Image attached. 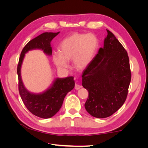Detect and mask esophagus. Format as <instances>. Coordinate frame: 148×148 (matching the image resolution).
I'll return each instance as SVG.
<instances>
[{
  "label": "esophagus",
  "instance_id": "1",
  "mask_svg": "<svg viewBox=\"0 0 148 148\" xmlns=\"http://www.w3.org/2000/svg\"><path fill=\"white\" fill-rule=\"evenodd\" d=\"M81 88V86L80 85V84H78L77 83L75 84V86H74V88L76 90H79Z\"/></svg>",
  "mask_w": 148,
  "mask_h": 148
}]
</instances>
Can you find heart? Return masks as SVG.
Here are the masks:
<instances>
[{
	"label": "heart",
	"instance_id": "b5f03b06",
	"mask_svg": "<svg viewBox=\"0 0 148 148\" xmlns=\"http://www.w3.org/2000/svg\"><path fill=\"white\" fill-rule=\"evenodd\" d=\"M99 40L93 34L74 33L62 40L59 53H55L53 60L60 69H67L68 61L77 70H83L90 64L98 48Z\"/></svg>",
	"mask_w": 148,
	"mask_h": 148
}]
</instances>
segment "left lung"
<instances>
[{"label": "left lung", "instance_id": "1", "mask_svg": "<svg viewBox=\"0 0 148 148\" xmlns=\"http://www.w3.org/2000/svg\"><path fill=\"white\" fill-rule=\"evenodd\" d=\"M103 48L84 69L82 85L89 95L84 107L93 117L114 114L127 99L131 81L129 58L115 36L107 30Z\"/></svg>", "mask_w": 148, "mask_h": 148}]
</instances>
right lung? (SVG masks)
<instances>
[{"label":"right lung","instance_id":"1","mask_svg":"<svg viewBox=\"0 0 148 148\" xmlns=\"http://www.w3.org/2000/svg\"><path fill=\"white\" fill-rule=\"evenodd\" d=\"M59 32H45L30 40L22 49L17 67L18 90L25 106L29 111L36 116L49 118L58 112L65 97L74 88L75 83L72 76L58 78L53 86L41 94L31 93L25 89L21 78V65L25 54L30 49H41L48 55L52 54L51 41Z\"/></svg>","mask_w":148,"mask_h":148}]
</instances>
